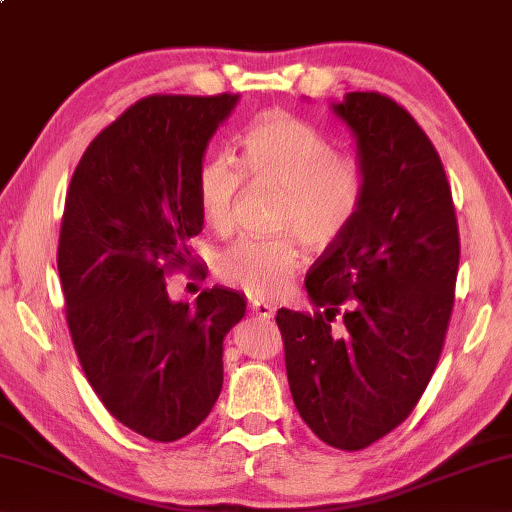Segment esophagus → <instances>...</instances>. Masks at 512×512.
Segmentation results:
<instances>
[{"mask_svg":"<svg viewBox=\"0 0 512 512\" xmlns=\"http://www.w3.org/2000/svg\"><path fill=\"white\" fill-rule=\"evenodd\" d=\"M249 310H252V314L258 318H272L276 314V307L272 303H265V301H252Z\"/></svg>","mask_w":512,"mask_h":512,"instance_id":"esophagus-1","label":"esophagus"}]
</instances>
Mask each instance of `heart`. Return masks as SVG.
<instances>
[{"instance_id": "obj_1", "label": "heart", "mask_w": 512, "mask_h": 512, "mask_svg": "<svg viewBox=\"0 0 512 512\" xmlns=\"http://www.w3.org/2000/svg\"><path fill=\"white\" fill-rule=\"evenodd\" d=\"M252 176L283 189L276 229L287 234L258 240L240 238L218 256V274L243 292L276 296L301 265V243L325 249L354 225L363 207L365 178L359 162L339 156L325 133L298 115L272 111L249 124L238 160L218 151L196 176L200 214L209 227L234 225L243 180Z\"/></svg>"}]
</instances>
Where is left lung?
<instances>
[{"instance_id": "8db88e82", "label": "left lung", "mask_w": 512, "mask_h": 512, "mask_svg": "<svg viewBox=\"0 0 512 512\" xmlns=\"http://www.w3.org/2000/svg\"><path fill=\"white\" fill-rule=\"evenodd\" d=\"M330 111L354 140L363 207L305 278L307 296L323 310L281 307L276 323L301 419L327 446L361 450L408 417L435 372L459 231L439 153L406 109L356 91ZM339 313L344 327L336 333Z\"/></svg>"}]
</instances>
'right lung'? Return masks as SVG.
<instances>
[{"instance_id":"1","label":"right lung","mask_w":512,"mask_h":512,"mask_svg":"<svg viewBox=\"0 0 512 512\" xmlns=\"http://www.w3.org/2000/svg\"><path fill=\"white\" fill-rule=\"evenodd\" d=\"M240 95H151L95 138L66 194L57 272L75 352L115 419L151 441L194 432L223 388V341L247 298L171 301L200 234L196 176Z\"/></svg>"}]
</instances>
